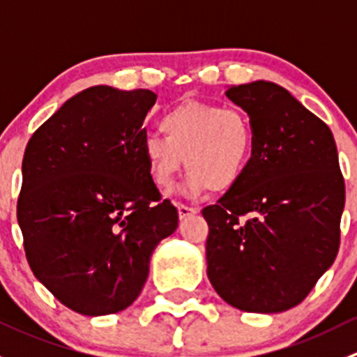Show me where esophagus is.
I'll use <instances>...</instances> for the list:
<instances>
[{"instance_id":"obj_1","label":"esophagus","mask_w":357,"mask_h":357,"mask_svg":"<svg viewBox=\"0 0 357 357\" xmlns=\"http://www.w3.org/2000/svg\"><path fill=\"white\" fill-rule=\"evenodd\" d=\"M197 208L195 207H188V205L185 204H178V214H179V219H186L188 215H193L197 214Z\"/></svg>"}]
</instances>
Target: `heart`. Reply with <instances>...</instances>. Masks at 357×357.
I'll return each instance as SVG.
<instances>
[{"mask_svg":"<svg viewBox=\"0 0 357 357\" xmlns=\"http://www.w3.org/2000/svg\"><path fill=\"white\" fill-rule=\"evenodd\" d=\"M162 135L143 139V157L158 190H169L190 169L181 192L199 197L207 190L231 192L245 178L254 153V128L245 112L218 103L185 100L164 112Z\"/></svg>","mask_w":357,"mask_h":357,"instance_id":"obj_1","label":"heart"}]
</instances>
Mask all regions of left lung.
<instances>
[{
	"label": "left lung",
	"mask_w": 357,
	"mask_h": 357,
	"mask_svg": "<svg viewBox=\"0 0 357 357\" xmlns=\"http://www.w3.org/2000/svg\"><path fill=\"white\" fill-rule=\"evenodd\" d=\"M226 96L254 128L245 178L202 211L207 276L222 301L247 312L301 304L340 247L344 176L328 126L282 86H231Z\"/></svg>",
	"instance_id": "1"
}]
</instances>
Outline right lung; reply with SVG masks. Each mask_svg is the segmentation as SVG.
Masks as SVG:
<instances>
[{"mask_svg": "<svg viewBox=\"0 0 357 357\" xmlns=\"http://www.w3.org/2000/svg\"><path fill=\"white\" fill-rule=\"evenodd\" d=\"M157 95L93 86L67 100L25 146L17 219L36 278L84 316L122 311L152 252L178 228L143 157Z\"/></svg>", "mask_w": 357, "mask_h": 357, "instance_id": "add662e5", "label": "right lung"}]
</instances>
